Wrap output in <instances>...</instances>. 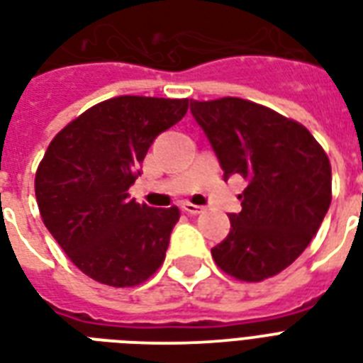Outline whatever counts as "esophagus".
I'll return each mask as SVG.
<instances>
[{"mask_svg": "<svg viewBox=\"0 0 363 363\" xmlns=\"http://www.w3.org/2000/svg\"><path fill=\"white\" fill-rule=\"evenodd\" d=\"M182 210L191 213V216H196V213L204 212V208L199 206V204H193V202H182Z\"/></svg>", "mask_w": 363, "mask_h": 363, "instance_id": "obj_1", "label": "esophagus"}]
</instances>
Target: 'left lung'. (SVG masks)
<instances>
[{
	"instance_id": "left-lung-1",
	"label": "left lung",
	"mask_w": 363,
	"mask_h": 363,
	"mask_svg": "<svg viewBox=\"0 0 363 363\" xmlns=\"http://www.w3.org/2000/svg\"><path fill=\"white\" fill-rule=\"evenodd\" d=\"M195 117L223 170L248 179L231 231L212 257L221 271L261 282L289 267L322 225L331 204V164L296 121L242 98L191 100Z\"/></svg>"
}]
</instances>
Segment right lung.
<instances>
[{"label":"right lung","mask_w":363,"mask_h":363,"mask_svg":"<svg viewBox=\"0 0 363 363\" xmlns=\"http://www.w3.org/2000/svg\"><path fill=\"white\" fill-rule=\"evenodd\" d=\"M189 100L117 96L86 109L49 143L35 174L45 227L86 277L138 286L162 265L179 210L128 196L161 132L184 119Z\"/></svg>","instance_id":"1"}]
</instances>
